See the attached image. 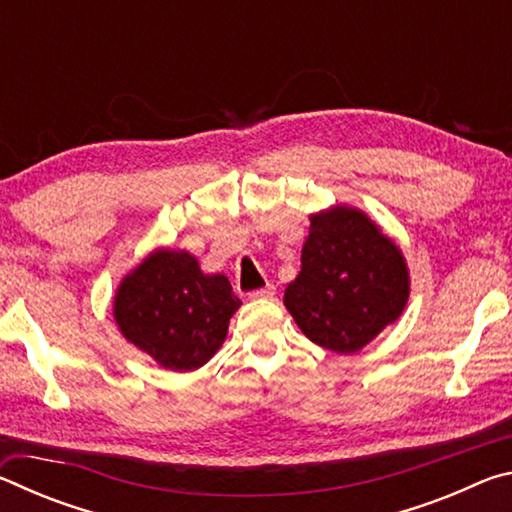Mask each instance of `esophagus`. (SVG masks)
<instances>
[{"mask_svg":"<svg viewBox=\"0 0 512 512\" xmlns=\"http://www.w3.org/2000/svg\"><path fill=\"white\" fill-rule=\"evenodd\" d=\"M273 296H275V287H273V284H266V287L255 289V291L248 293L250 300H262V298H273Z\"/></svg>","mask_w":512,"mask_h":512,"instance_id":"1","label":"esophagus"}]
</instances>
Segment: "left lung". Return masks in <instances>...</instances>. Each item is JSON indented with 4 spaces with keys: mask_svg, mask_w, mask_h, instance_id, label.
Wrapping results in <instances>:
<instances>
[{
    "mask_svg": "<svg viewBox=\"0 0 512 512\" xmlns=\"http://www.w3.org/2000/svg\"><path fill=\"white\" fill-rule=\"evenodd\" d=\"M409 271L391 239L352 207L311 216L302 266L284 305L309 341L352 354L406 307Z\"/></svg>",
    "mask_w": 512,
    "mask_h": 512,
    "instance_id": "obj_1",
    "label": "left lung"
}]
</instances>
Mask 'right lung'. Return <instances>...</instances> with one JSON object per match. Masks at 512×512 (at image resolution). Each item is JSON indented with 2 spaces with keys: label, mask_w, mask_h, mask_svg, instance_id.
Masks as SVG:
<instances>
[{
  "label": "right lung",
  "mask_w": 512,
  "mask_h": 512,
  "mask_svg": "<svg viewBox=\"0 0 512 512\" xmlns=\"http://www.w3.org/2000/svg\"><path fill=\"white\" fill-rule=\"evenodd\" d=\"M239 305L225 275H205L185 250H155L119 284L115 320L162 368L185 372L214 357Z\"/></svg>",
  "instance_id": "add662e5"
}]
</instances>
